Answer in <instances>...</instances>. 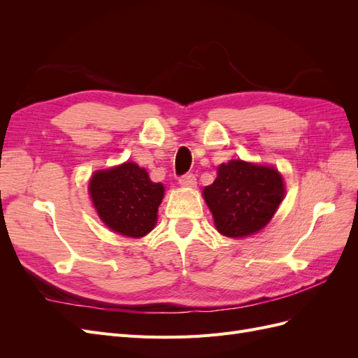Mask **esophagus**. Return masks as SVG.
<instances>
[{
	"instance_id": "34e87169",
	"label": "esophagus",
	"mask_w": 358,
	"mask_h": 358,
	"mask_svg": "<svg viewBox=\"0 0 358 358\" xmlns=\"http://www.w3.org/2000/svg\"><path fill=\"white\" fill-rule=\"evenodd\" d=\"M179 183H180V187H183V188H192V187H196L197 179H196V176L192 175V173H188V175H183L179 179Z\"/></svg>"
}]
</instances>
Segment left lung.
Wrapping results in <instances>:
<instances>
[{
	"label": "left lung",
	"mask_w": 358,
	"mask_h": 358,
	"mask_svg": "<svg viewBox=\"0 0 358 358\" xmlns=\"http://www.w3.org/2000/svg\"><path fill=\"white\" fill-rule=\"evenodd\" d=\"M284 194V179L275 167L242 159L221 164L215 182L203 189L216 230L227 237H246L264 229Z\"/></svg>",
	"instance_id": "8db88e82"
}]
</instances>
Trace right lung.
Returning a JSON list of instances; mask_svg holds the SVG:
<instances>
[{"label": "right lung", "instance_id": "obj_1", "mask_svg": "<svg viewBox=\"0 0 358 358\" xmlns=\"http://www.w3.org/2000/svg\"><path fill=\"white\" fill-rule=\"evenodd\" d=\"M90 196L96 213L110 230L127 237H143L157 224L164 187L150 180L145 169L124 162L95 171L90 180Z\"/></svg>", "mask_w": 358, "mask_h": 358}]
</instances>
